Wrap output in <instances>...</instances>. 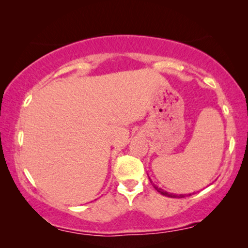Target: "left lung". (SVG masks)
<instances>
[{"instance_id":"left-lung-1","label":"left lung","mask_w":248,"mask_h":248,"mask_svg":"<svg viewBox=\"0 0 248 248\" xmlns=\"http://www.w3.org/2000/svg\"><path fill=\"white\" fill-rule=\"evenodd\" d=\"M154 187L157 189V191L160 193V194H162V195H165V196H168V198H183V196H185L186 194H181V195H176V194H169L168 192H166V191H164V189H161V188H159L158 186H155V185H154ZM188 195H191V194H188Z\"/></svg>"}]
</instances>
